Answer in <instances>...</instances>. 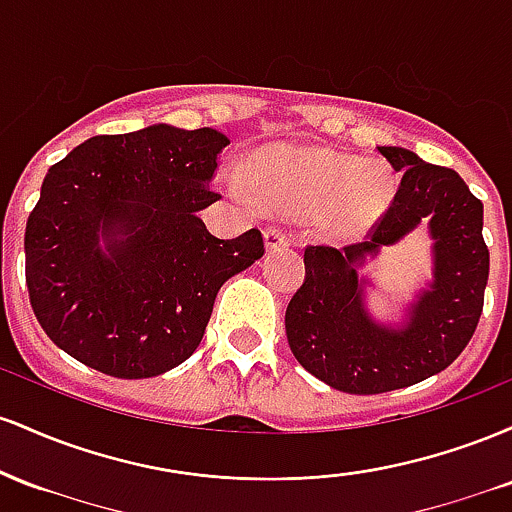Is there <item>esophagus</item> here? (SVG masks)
Masks as SVG:
<instances>
[{"instance_id": "esophagus-1", "label": "esophagus", "mask_w": 512, "mask_h": 512, "mask_svg": "<svg viewBox=\"0 0 512 512\" xmlns=\"http://www.w3.org/2000/svg\"><path fill=\"white\" fill-rule=\"evenodd\" d=\"M291 243L289 233L281 231L279 226H269L264 228V245H267V250H276V248H286V245Z\"/></svg>"}]
</instances>
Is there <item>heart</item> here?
I'll list each match as a JSON object with an SVG mask.
<instances>
[{"instance_id":"1","label":"heart","mask_w":512,"mask_h":512,"mask_svg":"<svg viewBox=\"0 0 512 512\" xmlns=\"http://www.w3.org/2000/svg\"><path fill=\"white\" fill-rule=\"evenodd\" d=\"M228 195L255 202L248 178L240 170L223 175ZM252 185L264 204L289 216H315L334 236H356L368 228L390 202V173L378 163L330 149L276 146L252 161Z\"/></svg>"}]
</instances>
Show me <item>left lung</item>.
I'll return each mask as SVG.
<instances>
[{
    "instance_id": "1",
    "label": "left lung",
    "mask_w": 512,
    "mask_h": 512,
    "mask_svg": "<svg viewBox=\"0 0 512 512\" xmlns=\"http://www.w3.org/2000/svg\"><path fill=\"white\" fill-rule=\"evenodd\" d=\"M378 154L402 173L385 214L361 243L308 245L305 281L286 308V337L298 363L334 390L380 395L421 383L462 354L479 325L489 281L484 204L452 168L399 146ZM429 216L437 240L432 289L412 306L402 331L375 326L362 308L355 267Z\"/></svg>"
}]
</instances>
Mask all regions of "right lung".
<instances>
[{"label":"right lung","instance_id":"obj_1","mask_svg":"<svg viewBox=\"0 0 512 512\" xmlns=\"http://www.w3.org/2000/svg\"><path fill=\"white\" fill-rule=\"evenodd\" d=\"M228 144L151 125L91 137L48 170L23 248L31 308L62 351L125 380L195 354L223 281L264 255L257 228L221 240L197 216L221 197L209 182Z\"/></svg>","mask_w":512,"mask_h":512}]
</instances>
